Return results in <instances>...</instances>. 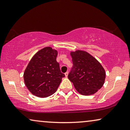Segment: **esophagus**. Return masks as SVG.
<instances>
[{"instance_id":"obj_1","label":"esophagus","mask_w":130,"mask_h":130,"mask_svg":"<svg viewBox=\"0 0 130 130\" xmlns=\"http://www.w3.org/2000/svg\"><path fill=\"white\" fill-rule=\"evenodd\" d=\"M68 74H69V72H68V71H67V72L65 73V76H66V77H67V76H68Z\"/></svg>"}]
</instances>
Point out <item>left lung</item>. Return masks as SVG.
Instances as JSON below:
<instances>
[{
	"mask_svg": "<svg viewBox=\"0 0 130 130\" xmlns=\"http://www.w3.org/2000/svg\"><path fill=\"white\" fill-rule=\"evenodd\" d=\"M73 67L68 78L75 88L84 95L94 94L102 87L106 73L101 64L88 53L77 50L71 53Z\"/></svg>",
	"mask_w": 130,
	"mask_h": 130,
	"instance_id": "8db88e82",
	"label": "left lung"
}]
</instances>
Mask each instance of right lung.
<instances>
[{"label":"right lung","mask_w":130,"mask_h":130,"mask_svg":"<svg viewBox=\"0 0 130 130\" xmlns=\"http://www.w3.org/2000/svg\"><path fill=\"white\" fill-rule=\"evenodd\" d=\"M57 52L45 47L35 54L24 73L26 87L33 95L47 97L56 92L65 75L56 61Z\"/></svg>","instance_id":"add662e5"}]
</instances>
